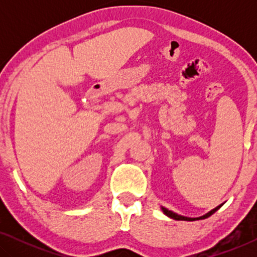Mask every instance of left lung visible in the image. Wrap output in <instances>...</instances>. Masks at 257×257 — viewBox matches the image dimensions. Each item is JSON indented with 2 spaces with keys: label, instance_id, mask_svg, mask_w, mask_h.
<instances>
[{
  "label": "left lung",
  "instance_id": "left-lung-1",
  "mask_svg": "<svg viewBox=\"0 0 257 257\" xmlns=\"http://www.w3.org/2000/svg\"><path fill=\"white\" fill-rule=\"evenodd\" d=\"M222 205H223V203H221V205L215 207V208H214V209L209 210L208 213H206L205 215L199 216V217H188V216L180 215V214H177V213L172 212V210H168L167 208H165V207H161V210H163V213L165 214V215L168 216V217H171V219H173V220H177V221H196V220H203V219H207V217H209L210 215H212V214L215 213L216 210L219 209Z\"/></svg>",
  "mask_w": 257,
  "mask_h": 257
}]
</instances>
